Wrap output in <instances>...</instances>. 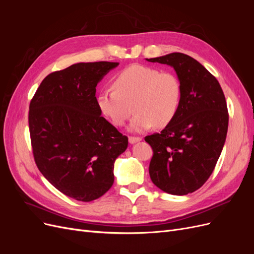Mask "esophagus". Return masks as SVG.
<instances>
[{
    "label": "esophagus",
    "mask_w": 254,
    "mask_h": 254,
    "mask_svg": "<svg viewBox=\"0 0 254 254\" xmlns=\"http://www.w3.org/2000/svg\"><path fill=\"white\" fill-rule=\"evenodd\" d=\"M142 140V137L140 136H129V143L130 144H134L136 142H140Z\"/></svg>",
    "instance_id": "34e87169"
}]
</instances>
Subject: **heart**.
Wrapping results in <instances>:
<instances>
[{"instance_id":"obj_1","label":"heart","mask_w":254,"mask_h":254,"mask_svg":"<svg viewBox=\"0 0 254 254\" xmlns=\"http://www.w3.org/2000/svg\"><path fill=\"white\" fill-rule=\"evenodd\" d=\"M113 88L98 94V108L113 125L122 127L131 115L132 106L135 115L130 130L134 132L170 124L182 97V86L176 74L144 64L122 70L113 79Z\"/></svg>"}]
</instances>
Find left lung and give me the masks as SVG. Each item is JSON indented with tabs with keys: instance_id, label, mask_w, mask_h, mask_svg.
Instances as JSON below:
<instances>
[{
	"instance_id": "1",
	"label": "left lung",
	"mask_w": 254,
	"mask_h": 254,
	"mask_svg": "<svg viewBox=\"0 0 254 254\" xmlns=\"http://www.w3.org/2000/svg\"><path fill=\"white\" fill-rule=\"evenodd\" d=\"M175 68L182 86L180 107L160 133L145 136L152 148L150 179L160 190L187 195L210 178L226 141L229 113L218 80L182 53L147 59Z\"/></svg>"
}]
</instances>
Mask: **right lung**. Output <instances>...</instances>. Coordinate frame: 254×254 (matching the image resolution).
Masks as SVG:
<instances>
[{
  "label": "right lung",
  "mask_w": 254,
  "mask_h": 254,
  "mask_svg": "<svg viewBox=\"0 0 254 254\" xmlns=\"http://www.w3.org/2000/svg\"><path fill=\"white\" fill-rule=\"evenodd\" d=\"M119 63H80L49 74L29 104L33 155L41 174L78 201L103 196L128 137L102 117L97 83Z\"/></svg>",
  "instance_id": "add662e5"
}]
</instances>
